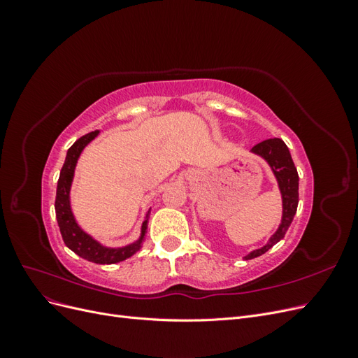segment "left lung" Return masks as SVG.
I'll list each match as a JSON object with an SVG mask.
<instances>
[{"instance_id": "8db88e82", "label": "left lung", "mask_w": 358, "mask_h": 358, "mask_svg": "<svg viewBox=\"0 0 358 358\" xmlns=\"http://www.w3.org/2000/svg\"><path fill=\"white\" fill-rule=\"evenodd\" d=\"M251 154L263 158L268 164L270 170H272L273 176L276 178L280 197H282V218H280L278 230L270 236L268 242L264 246L254 249V251L245 255L243 259H252L255 257L263 255L280 239H284L288 227L291 225L292 218H294V215L297 212V204H299L297 169L294 166V162H292L287 145L282 142V140L280 138L264 140V142L255 145L251 149Z\"/></svg>"}]
</instances>
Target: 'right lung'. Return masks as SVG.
Instances as JSON below:
<instances>
[{"label":"right lung","mask_w":358,"mask_h":358,"mask_svg":"<svg viewBox=\"0 0 358 358\" xmlns=\"http://www.w3.org/2000/svg\"><path fill=\"white\" fill-rule=\"evenodd\" d=\"M100 134V129H95L92 133L82 136L76 140L73 146L67 150L66 161L59 173L58 187H57V199H55V213L57 221L59 225V231L62 236V241L66 243L74 254L88 259V262L96 264H115L119 262L134 255L145 241V236L148 233V218L149 212H146L145 220L142 222V229H140L138 239L133 243H128L121 248H109L101 245L99 241H95L91 234L86 233L82 227L78 224L74 218V213L71 210V201H70V191L71 183L74 178V170L78 166V161L83 149L88 146L92 140Z\"/></svg>","instance_id":"right-lung-1"}]
</instances>
